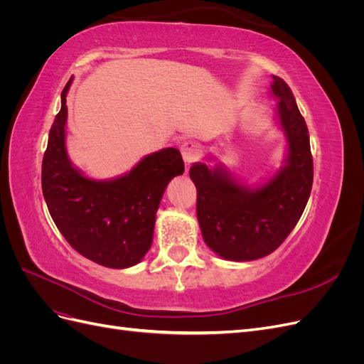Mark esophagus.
Returning a JSON list of instances; mask_svg holds the SVG:
<instances>
[{"label": "esophagus", "instance_id": "34e87169", "mask_svg": "<svg viewBox=\"0 0 364 364\" xmlns=\"http://www.w3.org/2000/svg\"><path fill=\"white\" fill-rule=\"evenodd\" d=\"M181 151H182V158L185 161L186 165H190L196 161L200 159V155H202V150H200V146L197 144V142L194 141H185L182 147H181Z\"/></svg>", "mask_w": 364, "mask_h": 364}]
</instances>
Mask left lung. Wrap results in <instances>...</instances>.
<instances>
[{
	"label": "left lung",
	"mask_w": 364,
	"mask_h": 364,
	"mask_svg": "<svg viewBox=\"0 0 364 364\" xmlns=\"http://www.w3.org/2000/svg\"><path fill=\"white\" fill-rule=\"evenodd\" d=\"M278 117L289 141L287 165L257 190L237 183L223 168L197 162V220L208 247L230 261H252L277 250L299 222L313 186V156L305 119L290 86L273 75Z\"/></svg>",
	"instance_id": "obj_1"
}]
</instances>
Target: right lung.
I'll return each mask as SVG.
<instances>
[{
    "mask_svg": "<svg viewBox=\"0 0 364 364\" xmlns=\"http://www.w3.org/2000/svg\"><path fill=\"white\" fill-rule=\"evenodd\" d=\"M70 85L71 80L62 91V107L43 153V199L60 234L80 255L111 269L135 266L151 246L165 188L185 170L182 155L178 149H164L121 178L105 182L85 178L65 149Z\"/></svg>",
    "mask_w": 364,
    "mask_h": 364,
    "instance_id": "right-lung-1",
    "label": "right lung"
}]
</instances>
